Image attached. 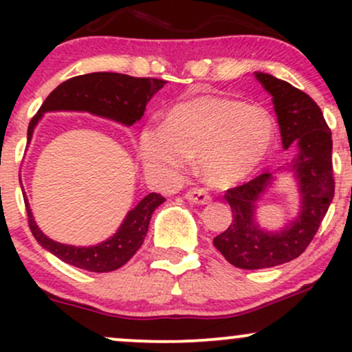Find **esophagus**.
<instances>
[{"instance_id": "esophagus-1", "label": "esophagus", "mask_w": 352, "mask_h": 352, "mask_svg": "<svg viewBox=\"0 0 352 352\" xmlns=\"http://www.w3.org/2000/svg\"><path fill=\"white\" fill-rule=\"evenodd\" d=\"M185 199H187L188 201H192V204L205 205L212 200V197H210V193L207 192V190L197 187V188L187 190V193H185Z\"/></svg>"}]
</instances>
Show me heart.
Wrapping results in <instances>:
<instances>
[{"mask_svg": "<svg viewBox=\"0 0 352 352\" xmlns=\"http://www.w3.org/2000/svg\"><path fill=\"white\" fill-rule=\"evenodd\" d=\"M274 139L268 111L243 100L201 94L175 104L165 122L140 131L139 155L144 168L164 180L187 172L199 155L204 179L212 185L245 180L263 164Z\"/></svg>", "mask_w": 352, "mask_h": 352, "instance_id": "heart-1", "label": "heart"}]
</instances>
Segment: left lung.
Returning a JSON list of instances; mask_svg holds the SVG:
<instances>
[{
  "mask_svg": "<svg viewBox=\"0 0 352 352\" xmlns=\"http://www.w3.org/2000/svg\"><path fill=\"white\" fill-rule=\"evenodd\" d=\"M254 78L272 96L283 148L296 145L298 153L276 172L261 173L248 184L230 188L225 195L233 220L213 238V245L228 263L241 270L272 268L300 256L316 235L334 197L333 139L321 109L306 92L286 80L265 72H254ZM281 171H289L297 180L300 212L285 228L270 232L257 223V201Z\"/></svg>",
  "mask_w": 352,
  "mask_h": 352,
  "instance_id": "left-lung-1",
  "label": "left lung"
}]
</instances>
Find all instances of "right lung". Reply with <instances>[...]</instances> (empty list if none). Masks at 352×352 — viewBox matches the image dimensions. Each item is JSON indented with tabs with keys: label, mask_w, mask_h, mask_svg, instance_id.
Masks as SVG:
<instances>
[{
	"label": "right lung",
	"mask_w": 352,
	"mask_h": 352,
	"mask_svg": "<svg viewBox=\"0 0 352 352\" xmlns=\"http://www.w3.org/2000/svg\"><path fill=\"white\" fill-rule=\"evenodd\" d=\"M164 84L162 79L132 78L119 72H91L64 80L47 96L38 114L31 119L28 144L46 112H89L131 127L142 119L145 106ZM164 201L165 199L160 193H148L134 208L129 210L117 232L106 241L92 246H74L59 243L44 235L36 223L30 201L24 199L28 221L36 241L64 263L94 273L114 272L134 256L147 235L152 213Z\"/></svg>",
	"instance_id": "right-lung-1"
}]
</instances>
